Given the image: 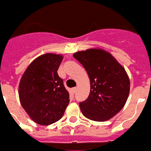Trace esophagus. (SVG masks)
<instances>
[{
	"label": "esophagus",
	"mask_w": 151,
	"mask_h": 151,
	"mask_svg": "<svg viewBox=\"0 0 151 151\" xmlns=\"http://www.w3.org/2000/svg\"><path fill=\"white\" fill-rule=\"evenodd\" d=\"M76 91H77V88H76V87H74V88H72V92H73V93H75Z\"/></svg>",
	"instance_id": "esophagus-1"
}]
</instances>
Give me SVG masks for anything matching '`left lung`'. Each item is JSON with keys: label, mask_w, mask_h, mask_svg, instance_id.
<instances>
[{"label": "left lung", "mask_w": 151, "mask_h": 151, "mask_svg": "<svg viewBox=\"0 0 151 151\" xmlns=\"http://www.w3.org/2000/svg\"><path fill=\"white\" fill-rule=\"evenodd\" d=\"M73 56L87 71L90 93L79 104L84 116L94 121L104 122L115 116L127 102L130 79L125 69L109 52L90 48Z\"/></svg>", "instance_id": "1"}]
</instances>
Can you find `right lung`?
I'll list each match as a JSON object with an SVG mask.
<instances>
[{
	"label": "right lung",
	"mask_w": 151,
	"mask_h": 151,
	"mask_svg": "<svg viewBox=\"0 0 151 151\" xmlns=\"http://www.w3.org/2000/svg\"><path fill=\"white\" fill-rule=\"evenodd\" d=\"M62 55L47 53L36 58L19 81V97L29 117L40 125H50L63 117L70 95L58 77Z\"/></svg>",
	"instance_id": "obj_1"
}]
</instances>
